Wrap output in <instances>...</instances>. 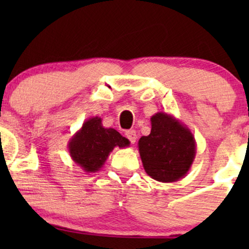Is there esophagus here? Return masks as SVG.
<instances>
[{
  "instance_id": "34e87169",
  "label": "esophagus",
  "mask_w": 249,
  "mask_h": 249,
  "mask_svg": "<svg viewBox=\"0 0 249 249\" xmlns=\"http://www.w3.org/2000/svg\"><path fill=\"white\" fill-rule=\"evenodd\" d=\"M125 136H126V138L131 142V144H134V142H136L137 134H136V131H134V130L126 131V132H125Z\"/></svg>"
}]
</instances>
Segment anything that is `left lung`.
I'll return each instance as SVG.
<instances>
[{"instance_id":"1","label":"left lung","mask_w":249,"mask_h":249,"mask_svg":"<svg viewBox=\"0 0 249 249\" xmlns=\"http://www.w3.org/2000/svg\"><path fill=\"white\" fill-rule=\"evenodd\" d=\"M138 148L145 172L161 182L184 178L196 153V139L190 128L166 112L151 117V133L139 139Z\"/></svg>"}]
</instances>
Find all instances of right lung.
<instances>
[{
    "mask_svg": "<svg viewBox=\"0 0 249 249\" xmlns=\"http://www.w3.org/2000/svg\"><path fill=\"white\" fill-rule=\"evenodd\" d=\"M116 146H130V141L115 128L103 126L99 117L87 119L68 144L71 159L88 173L101 170Z\"/></svg>",
    "mask_w": 249,
    "mask_h": 249,
    "instance_id": "obj_1",
    "label": "right lung"
}]
</instances>
